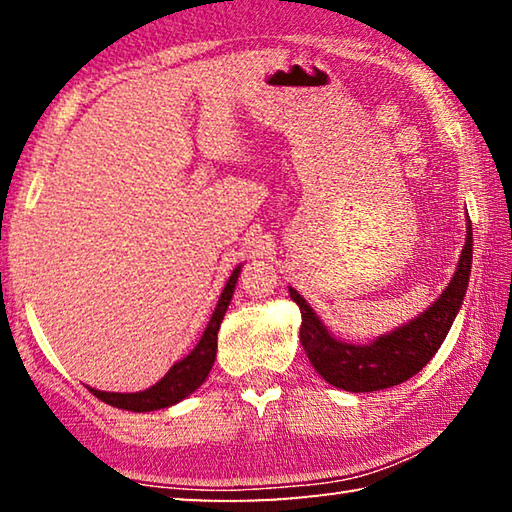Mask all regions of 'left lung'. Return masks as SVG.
I'll return each instance as SVG.
<instances>
[{
	"mask_svg": "<svg viewBox=\"0 0 512 512\" xmlns=\"http://www.w3.org/2000/svg\"><path fill=\"white\" fill-rule=\"evenodd\" d=\"M472 268V221L467 219V237L458 268L433 305L422 314L397 327L391 334H381L368 345H354L334 339L323 320H318L305 298L289 287L291 300L300 307V343L311 366L329 384L350 393L384 391L402 384L427 366L443 345L458 309L463 305Z\"/></svg>",
	"mask_w": 512,
	"mask_h": 512,
	"instance_id": "8db88e82",
	"label": "left lung"
}]
</instances>
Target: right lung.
I'll return each instance as SVG.
<instances>
[{
  "label": "right lung",
  "mask_w": 512,
  "mask_h": 512,
  "mask_svg": "<svg viewBox=\"0 0 512 512\" xmlns=\"http://www.w3.org/2000/svg\"><path fill=\"white\" fill-rule=\"evenodd\" d=\"M239 271L241 266H237L235 271H232L228 284L223 287L219 305H216L210 323H207L201 341L196 343V348L189 352L185 359L173 363L167 375H164L158 384L140 393H108V391H97V388L88 386L90 393L110 406H117V409H124V411H135V413L167 409V406L178 404L180 400H185L187 395H192L207 379V375H210V370L214 366L216 334H219L225 309H228L232 293H235Z\"/></svg>",
  "instance_id": "add662e5"
}]
</instances>
